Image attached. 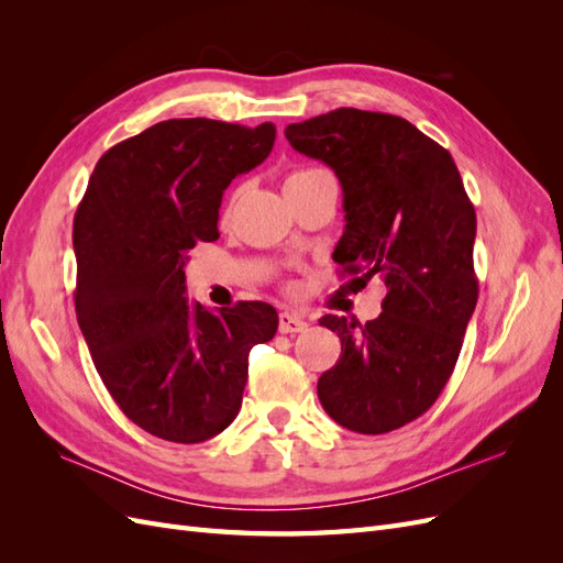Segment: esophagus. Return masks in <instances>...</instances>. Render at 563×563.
<instances>
[{"label":"esophagus","instance_id":"1","mask_svg":"<svg viewBox=\"0 0 563 563\" xmlns=\"http://www.w3.org/2000/svg\"><path fill=\"white\" fill-rule=\"evenodd\" d=\"M308 329V321H305L298 312H282L279 314V331L282 333H300Z\"/></svg>","mask_w":563,"mask_h":563}]
</instances>
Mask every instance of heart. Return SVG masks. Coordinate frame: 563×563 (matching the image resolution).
<instances>
[{"label": "heart", "mask_w": 563, "mask_h": 563, "mask_svg": "<svg viewBox=\"0 0 563 563\" xmlns=\"http://www.w3.org/2000/svg\"><path fill=\"white\" fill-rule=\"evenodd\" d=\"M314 174H321V168H305V172H296V174H291L286 178V183H294V180H300V178H310V176H314ZM242 197V187H236V190L232 192V197H230V201H228V207H225V213H230L232 211V207L236 203V199Z\"/></svg>", "instance_id": "b5f03b06"}]
</instances>
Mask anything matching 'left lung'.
I'll use <instances>...</instances> for the list:
<instances>
[{
  "instance_id": "obj_1",
  "label": "left lung",
  "mask_w": 563,
  "mask_h": 563,
  "mask_svg": "<svg viewBox=\"0 0 563 563\" xmlns=\"http://www.w3.org/2000/svg\"><path fill=\"white\" fill-rule=\"evenodd\" d=\"M300 155L333 168L345 232L333 261L362 286L383 277V312L366 321L327 314L340 360L317 383L338 424L385 434L437 401L457 362L479 284L474 207L449 150L411 122L340 108L284 129Z\"/></svg>"
}]
</instances>
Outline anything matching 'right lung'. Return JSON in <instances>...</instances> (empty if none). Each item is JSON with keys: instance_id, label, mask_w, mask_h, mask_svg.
<instances>
[{"instance_id": "obj_1", "label": "right lung", "mask_w": 563, "mask_h": 563, "mask_svg": "<svg viewBox=\"0 0 563 563\" xmlns=\"http://www.w3.org/2000/svg\"><path fill=\"white\" fill-rule=\"evenodd\" d=\"M277 129L168 119L98 159L77 207L75 310L100 380L124 416L199 444L240 413L249 352L275 338L267 302L211 312L185 298L187 251L218 240L232 178L263 164Z\"/></svg>"}]
</instances>
